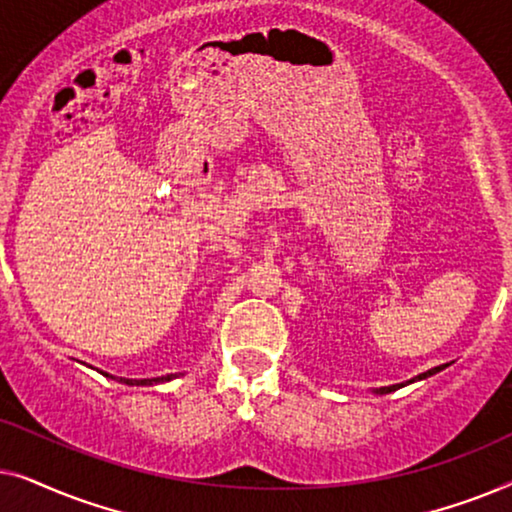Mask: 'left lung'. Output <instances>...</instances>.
Segmentation results:
<instances>
[{"mask_svg": "<svg viewBox=\"0 0 512 512\" xmlns=\"http://www.w3.org/2000/svg\"><path fill=\"white\" fill-rule=\"evenodd\" d=\"M445 366H438V368H431V370H426V373H422L419 377H415V380H424V377H429V375H436V373H440V370H443ZM412 382V380H410ZM398 389V384H391V387H382V389H377L380 391V394H391V391H396Z\"/></svg>", "mask_w": 512, "mask_h": 512, "instance_id": "obj_1", "label": "left lung"}]
</instances>
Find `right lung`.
Segmentation results:
<instances>
[{"label":"right lung","mask_w":512,"mask_h":512,"mask_svg":"<svg viewBox=\"0 0 512 512\" xmlns=\"http://www.w3.org/2000/svg\"><path fill=\"white\" fill-rule=\"evenodd\" d=\"M167 380H172V375L153 377V380H125V377H121V382H125V384H156V382H167Z\"/></svg>","instance_id":"obj_1"}]
</instances>
